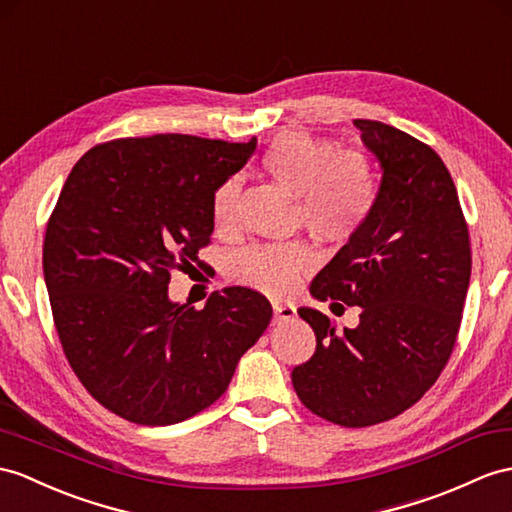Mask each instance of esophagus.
Listing matches in <instances>:
<instances>
[{"mask_svg": "<svg viewBox=\"0 0 512 512\" xmlns=\"http://www.w3.org/2000/svg\"><path fill=\"white\" fill-rule=\"evenodd\" d=\"M273 315H276V321H291L295 317V306L293 304H273Z\"/></svg>", "mask_w": 512, "mask_h": 512, "instance_id": "esophagus-1", "label": "esophagus"}]
</instances>
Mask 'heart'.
Masks as SVG:
<instances>
[{"label": "heart", "mask_w": 512, "mask_h": 512, "mask_svg": "<svg viewBox=\"0 0 512 512\" xmlns=\"http://www.w3.org/2000/svg\"><path fill=\"white\" fill-rule=\"evenodd\" d=\"M263 169L282 189L297 195V221L328 243L350 241L378 202V173L367 154L341 149L304 132H286L263 154ZM241 178L223 180L210 199L217 230L234 223ZM315 265L313 247L304 241L254 243L230 258V278L271 297L289 293L297 278Z\"/></svg>", "instance_id": "b5f03b06"}]
</instances>
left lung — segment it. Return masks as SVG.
Instances as JSON below:
<instances>
[{"label":"left lung","instance_id":"obj_1","mask_svg":"<svg viewBox=\"0 0 512 512\" xmlns=\"http://www.w3.org/2000/svg\"><path fill=\"white\" fill-rule=\"evenodd\" d=\"M354 126L380 160L378 202L310 293L360 306V323L336 332L319 310L299 308L317 350L291 380L310 413L365 428L402 415L441 376L463 319L471 243L441 156L386 123Z\"/></svg>","mask_w":512,"mask_h":512}]
</instances>
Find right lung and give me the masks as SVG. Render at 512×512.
Returning a JSON list of instances; mask_svg holds the SVG:
<instances>
[{
	"label": "right lung",
	"mask_w": 512,
	"mask_h": 512,
	"mask_svg": "<svg viewBox=\"0 0 512 512\" xmlns=\"http://www.w3.org/2000/svg\"><path fill=\"white\" fill-rule=\"evenodd\" d=\"M254 149L256 139L154 134L95 145L71 169L47 221L43 273L62 352L110 413L139 426L202 413L267 330L271 304L245 286L202 310L167 295L171 271L199 265L210 243L215 189Z\"/></svg>",
	"instance_id": "1"
}]
</instances>
